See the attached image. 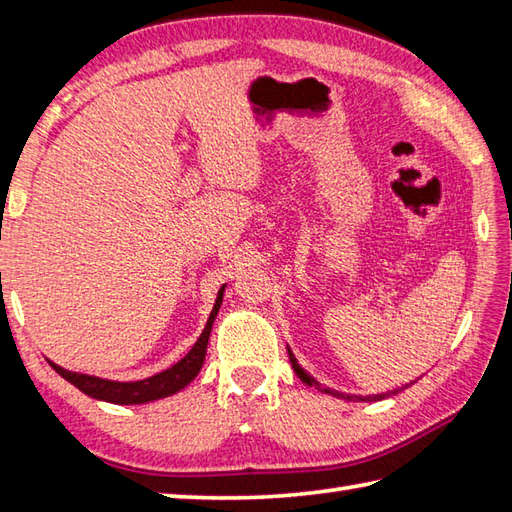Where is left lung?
I'll return each instance as SVG.
<instances>
[{
    "label": "left lung",
    "instance_id": "1",
    "mask_svg": "<svg viewBox=\"0 0 512 512\" xmlns=\"http://www.w3.org/2000/svg\"><path fill=\"white\" fill-rule=\"evenodd\" d=\"M288 356H290V363H292V369H295V374L303 380V383L306 385H310V387H314V389H319V391H323V394H330V396H336V398H343V400H358V402H376V400H383V398H389L391 394H398L400 389H405V387H409V385H405V387H400V389H394V391H387V394H374V396H354V394H343V391H334V389H330V387H323L317 378H312L306 369H303L299 363H297V358H295V354L290 352V347H288Z\"/></svg>",
    "mask_w": 512,
    "mask_h": 512
}]
</instances>
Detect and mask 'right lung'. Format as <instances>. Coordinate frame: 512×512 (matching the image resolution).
Segmentation results:
<instances>
[{"instance_id":"add662e5","label":"right lung","mask_w":512,"mask_h":512,"mask_svg":"<svg viewBox=\"0 0 512 512\" xmlns=\"http://www.w3.org/2000/svg\"><path fill=\"white\" fill-rule=\"evenodd\" d=\"M224 288L226 286H222L220 292H217L215 306L209 314V321H206L200 339L195 341V345L191 347L187 356L180 358L176 365H171L169 369H165V372L154 374L145 380H134V383H118V380L76 374V372H70V369H63L61 365L52 363V361H48V363L52 365L54 372L63 376L76 389H81L83 394H88L90 398H96V400L114 402V405H145V402L178 394L180 389L187 387L191 380L198 376V372L204 365L206 345H209V336H211L213 321L217 317V310H220V306H222Z\"/></svg>"}]
</instances>
